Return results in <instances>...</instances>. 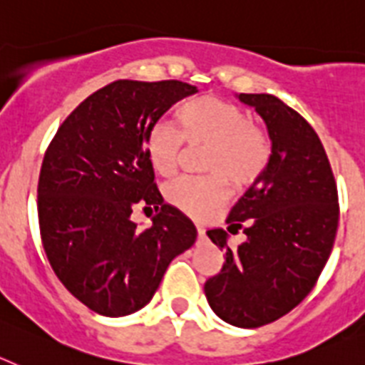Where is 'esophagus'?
I'll return each mask as SVG.
<instances>
[{
  "mask_svg": "<svg viewBox=\"0 0 365 365\" xmlns=\"http://www.w3.org/2000/svg\"><path fill=\"white\" fill-rule=\"evenodd\" d=\"M196 230H198V237H205V227H204V224H196Z\"/></svg>",
  "mask_w": 365,
  "mask_h": 365,
  "instance_id": "34e87169",
  "label": "esophagus"
}]
</instances>
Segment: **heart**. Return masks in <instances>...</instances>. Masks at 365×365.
I'll use <instances>...</instances> for the list:
<instances>
[{
  "label": "heart",
  "instance_id": "obj_1",
  "mask_svg": "<svg viewBox=\"0 0 365 365\" xmlns=\"http://www.w3.org/2000/svg\"><path fill=\"white\" fill-rule=\"evenodd\" d=\"M180 132L156 123L145 138V154L161 176L178 169L182 139L189 145H207L205 176H187L170 183L167 200L191 217H204L227 196V182L235 189L252 185L270 161V141L244 110L217 97H198L178 108Z\"/></svg>",
  "mask_w": 365,
  "mask_h": 365
}]
</instances>
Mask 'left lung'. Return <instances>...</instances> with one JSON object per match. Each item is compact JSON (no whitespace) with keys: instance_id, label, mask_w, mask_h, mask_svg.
<instances>
[{"instance_id":"8db88e82","label":"left lung","mask_w":365,"mask_h":365,"mask_svg":"<svg viewBox=\"0 0 365 365\" xmlns=\"http://www.w3.org/2000/svg\"><path fill=\"white\" fill-rule=\"evenodd\" d=\"M264 121L272 141L268 167L231 209L227 231L246 240L227 246L222 227L207 237L224 250V266L204 292L230 325L255 329L288 314L305 299L332 252L338 230V191L314 128L268 93H239Z\"/></svg>"}]
</instances>
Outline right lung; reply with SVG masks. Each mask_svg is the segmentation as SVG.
<instances>
[{
  "label": "right lung",
  "instance_id": "obj_1",
  "mask_svg": "<svg viewBox=\"0 0 365 365\" xmlns=\"http://www.w3.org/2000/svg\"><path fill=\"white\" fill-rule=\"evenodd\" d=\"M198 88L180 81H115L82 101L43 156L38 222L60 283L108 318L143 309L169 262L189 250L196 227L165 204L145 154V138L174 103ZM157 207L148 230L129 215Z\"/></svg>",
  "mask_w": 365,
  "mask_h": 365
}]
</instances>
